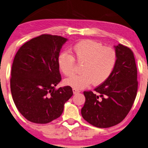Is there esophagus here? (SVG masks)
<instances>
[{"instance_id":"esophagus-1","label":"esophagus","mask_w":148,"mask_h":148,"mask_svg":"<svg viewBox=\"0 0 148 148\" xmlns=\"http://www.w3.org/2000/svg\"><path fill=\"white\" fill-rule=\"evenodd\" d=\"M73 93H74V94H76V93H80V91L77 90V89H73Z\"/></svg>"}]
</instances>
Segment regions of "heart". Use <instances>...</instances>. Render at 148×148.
<instances>
[{"mask_svg": "<svg viewBox=\"0 0 148 148\" xmlns=\"http://www.w3.org/2000/svg\"><path fill=\"white\" fill-rule=\"evenodd\" d=\"M75 61L83 63L79 75L64 80L65 85L76 89H83L91 84L101 85L106 82L115 70L117 53L113 48L104 46L102 43L83 40L72 48V55L61 52L57 57L58 68L65 76L74 74Z\"/></svg>", "mask_w": 148, "mask_h": 148, "instance_id": "1", "label": "heart"}]
</instances>
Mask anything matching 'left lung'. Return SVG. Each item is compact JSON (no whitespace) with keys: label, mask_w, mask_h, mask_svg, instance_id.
<instances>
[{"label":"left lung","mask_w":148,"mask_h":148,"mask_svg":"<svg viewBox=\"0 0 148 148\" xmlns=\"http://www.w3.org/2000/svg\"><path fill=\"white\" fill-rule=\"evenodd\" d=\"M117 63L109 78L91 91H84L81 109L85 120L98 128L118 124L128 115L138 88L137 69L133 52L121 44L115 46Z\"/></svg>","instance_id":"left-lung-1"}]
</instances>
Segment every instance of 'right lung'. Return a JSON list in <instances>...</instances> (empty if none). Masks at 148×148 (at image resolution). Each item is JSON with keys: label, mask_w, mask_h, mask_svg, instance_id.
Wrapping results in <instances>:
<instances>
[{"label": "right lung", "mask_w": 148, "mask_h": 148, "mask_svg": "<svg viewBox=\"0 0 148 148\" xmlns=\"http://www.w3.org/2000/svg\"><path fill=\"white\" fill-rule=\"evenodd\" d=\"M67 40L43 34L24 44L16 54L10 79L12 98L20 113L31 122L47 124L59 117L72 96L70 86L55 89L61 80L57 57Z\"/></svg>", "instance_id": "1"}]
</instances>
